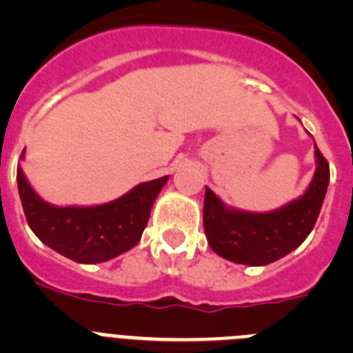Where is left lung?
<instances>
[{"mask_svg":"<svg viewBox=\"0 0 353 353\" xmlns=\"http://www.w3.org/2000/svg\"><path fill=\"white\" fill-rule=\"evenodd\" d=\"M318 166L313 182L301 199L269 214L228 210L207 187L203 228L212 251L242 265H269L286 256L307 239L322 210L330 171L314 145Z\"/></svg>","mask_w":353,"mask_h":353,"instance_id":"obj_1","label":"left lung"}]
</instances>
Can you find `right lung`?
I'll use <instances>...</instances> for the list:
<instances>
[{"label":"right lung","instance_id":"obj_1","mask_svg":"<svg viewBox=\"0 0 353 353\" xmlns=\"http://www.w3.org/2000/svg\"><path fill=\"white\" fill-rule=\"evenodd\" d=\"M168 176L139 183L125 196L99 207H52L31 189L17 168L24 215L43 244L77 263H101L138 244L155 198Z\"/></svg>","mask_w":353,"mask_h":353}]
</instances>
